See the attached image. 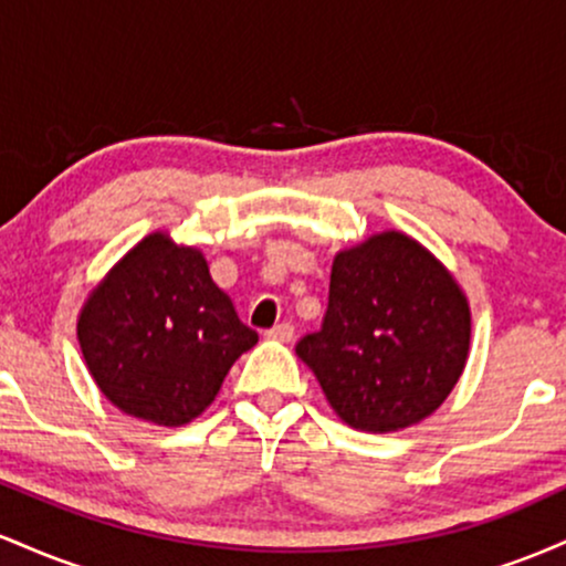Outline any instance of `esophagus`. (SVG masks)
<instances>
[{"instance_id":"1","label":"esophagus","mask_w":566,"mask_h":566,"mask_svg":"<svg viewBox=\"0 0 566 566\" xmlns=\"http://www.w3.org/2000/svg\"><path fill=\"white\" fill-rule=\"evenodd\" d=\"M271 337V340H279V343H290L292 340V335H295V329H292V324H287V322H282V324H276V327H271L269 333H265Z\"/></svg>"}]
</instances>
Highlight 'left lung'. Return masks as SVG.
I'll use <instances>...</instances> for the list:
<instances>
[{
    "instance_id": "obj_1",
    "label": "left lung",
    "mask_w": 566,
    "mask_h": 566,
    "mask_svg": "<svg viewBox=\"0 0 566 566\" xmlns=\"http://www.w3.org/2000/svg\"><path fill=\"white\" fill-rule=\"evenodd\" d=\"M471 311L423 244L382 231L337 252L322 327L297 340L350 428L401 431L437 412L463 375Z\"/></svg>"
}]
</instances>
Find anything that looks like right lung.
<instances>
[{
  "label": "right lung",
  "mask_w": 566,
  "mask_h": 566,
  "mask_svg": "<svg viewBox=\"0 0 566 566\" xmlns=\"http://www.w3.org/2000/svg\"><path fill=\"white\" fill-rule=\"evenodd\" d=\"M82 356L103 396L133 418L186 426L212 405L258 333L239 322L197 247L148 233L84 303Z\"/></svg>",
  "instance_id": "1"
}]
</instances>
